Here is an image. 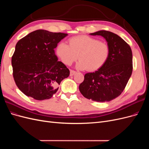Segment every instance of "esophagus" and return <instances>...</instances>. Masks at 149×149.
<instances>
[{"label": "esophagus", "instance_id": "obj_1", "mask_svg": "<svg viewBox=\"0 0 149 149\" xmlns=\"http://www.w3.org/2000/svg\"><path fill=\"white\" fill-rule=\"evenodd\" d=\"M75 74H76V71H75L74 70H70V76H73Z\"/></svg>", "mask_w": 149, "mask_h": 149}]
</instances>
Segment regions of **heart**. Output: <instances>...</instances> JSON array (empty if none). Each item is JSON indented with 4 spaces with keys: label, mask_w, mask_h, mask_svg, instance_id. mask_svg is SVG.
Segmentation results:
<instances>
[{
    "label": "heart",
    "mask_w": 149,
    "mask_h": 149,
    "mask_svg": "<svg viewBox=\"0 0 149 149\" xmlns=\"http://www.w3.org/2000/svg\"><path fill=\"white\" fill-rule=\"evenodd\" d=\"M56 52L65 64L71 65L78 57L79 61L76 64L77 68L94 71L105 65L110 49L105 42L89 36L79 35L71 38L69 45L60 43Z\"/></svg>",
    "instance_id": "obj_1"
}]
</instances>
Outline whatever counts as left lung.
I'll list each match as a JSON object with an SVG mask.
<instances>
[{
	"label": "left lung",
	"mask_w": 149,
	"mask_h": 149,
	"mask_svg": "<svg viewBox=\"0 0 149 149\" xmlns=\"http://www.w3.org/2000/svg\"><path fill=\"white\" fill-rule=\"evenodd\" d=\"M104 38L109 47V58L100 70L84 75L79 91L88 100L108 102L123 93L132 73V53L130 46L119 36L109 31L90 33Z\"/></svg>",
	"instance_id": "obj_1"
}]
</instances>
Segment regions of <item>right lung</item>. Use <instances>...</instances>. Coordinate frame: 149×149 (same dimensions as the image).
Listing matches in <instances>:
<instances>
[{
  "instance_id": "1",
  "label": "right lung",
  "mask_w": 149,
  "mask_h": 149,
  "mask_svg": "<svg viewBox=\"0 0 149 149\" xmlns=\"http://www.w3.org/2000/svg\"><path fill=\"white\" fill-rule=\"evenodd\" d=\"M68 34L37 30L20 39L12 57L16 85L26 96L36 100L51 98L70 70L58 61L55 49Z\"/></svg>"
}]
</instances>
